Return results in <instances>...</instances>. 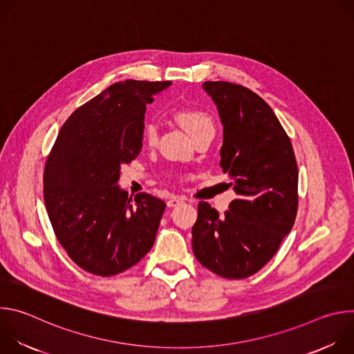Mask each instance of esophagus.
<instances>
[{
	"mask_svg": "<svg viewBox=\"0 0 354 354\" xmlns=\"http://www.w3.org/2000/svg\"><path fill=\"white\" fill-rule=\"evenodd\" d=\"M183 201H185V198L174 196V197H171V198L167 201V206H168V207H176V206H179L180 203H183Z\"/></svg>",
	"mask_w": 354,
	"mask_h": 354,
	"instance_id": "34e87169",
	"label": "esophagus"
}]
</instances>
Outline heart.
I'll return each instance as SVG.
<instances>
[{
  "label": "heart",
  "mask_w": 354,
  "mask_h": 354,
  "mask_svg": "<svg viewBox=\"0 0 354 354\" xmlns=\"http://www.w3.org/2000/svg\"><path fill=\"white\" fill-rule=\"evenodd\" d=\"M176 122L189 133V136L196 140L197 137L216 131L214 122L212 116L197 108H182L175 112ZM158 126L156 122H147L142 127V141L148 147H154L158 141Z\"/></svg>",
  "instance_id": "heart-1"
}]
</instances>
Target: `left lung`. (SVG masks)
Returning a JSON list of instances; mask_svg holds the SVG:
<instances>
[{"instance_id":"1","label":"left lung","mask_w":354,"mask_h":354,"mask_svg":"<svg viewBox=\"0 0 354 354\" xmlns=\"http://www.w3.org/2000/svg\"><path fill=\"white\" fill-rule=\"evenodd\" d=\"M224 126L220 165L238 194L220 216L206 201L192 228L196 259L217 276L259 272L291 231L298 209V168L290 137L265 100L246 86L207 81Z\"/></svg>"}]
</instances>
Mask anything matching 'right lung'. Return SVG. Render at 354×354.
Returning <instances> with one entry per match:
<instances>
[{
    "label": "right lung",
    "mask_w": 354,
    "mask_h": 354,
    "mask_svg": "<svg viewBox=\"0 0 354 354\" xmlns=\"http://www.w3.org/2000/svg\"><path fill=\"white\" fill-rule=\"evenodd\" d=\"M171 81L116 82L63 124L46 160L43 196L55 235L71 261L109 277L153 248L167 205L120 190V167L141 153L144 113Z\"/></svg>",
    "instance_id": "right-lung-1"
}]
</instances>
